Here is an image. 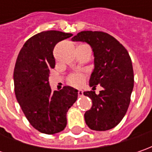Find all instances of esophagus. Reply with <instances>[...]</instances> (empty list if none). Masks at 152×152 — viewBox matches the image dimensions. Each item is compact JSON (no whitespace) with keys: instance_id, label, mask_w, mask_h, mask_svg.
Instances as JSON below:
<instances>
[{"instance_id":"34e87169","label":"esophagus","mask_w":152,"mask_h":152,"mask_svg":"<svg viewBox=\"0 0 152 152\" xmlns=\"http://www.w3.org/2000/svg\"><path fill=\"white\" fill-rule=\"evenodd\" d=\"M78 95H79V96H82L84 95V92H83V91H81V90L78 91Z\"/></svg>"}]
</instances>
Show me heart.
I'll return each mask as SVG.
<instances>
[{"mask_svg": "<svg viewBox=\"0 0 152 152\" xmlns=\"http://www.w3.org/2000/svg\"><path fill=\"white\" fill-rule=\"evenodd\" d=\"M85 76L82 73H73L68 78V83L75 87H79L84 84Z\"/></svg>", "mask_w": 152, "mask_h": 152, "instance_id": "heart-1", "label": "heart"}]
</instances>
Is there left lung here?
<instances>
[{"instance_id":"left-lung-1","label":"left lung","mask_w":152,"mask_h":152,"mask_svg":"<svg viewBox=\"0 0 152 152\" xmlns=\"http://www.w3.org/2000/svg\"><path fill=\"white\" fill-rule=\"evenodd\" d=\"M90 45L94 52V70L90 79L93 91L84 95L92 100L85 113L86 124L92 130L106 131L118 125L130 103L134 71L128 50L112 35L101 31H82L72 38ZM103 90L96 95L97 84Z\"/></svg>"}]
</instances>
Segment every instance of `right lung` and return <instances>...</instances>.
Here are the masks:
<instances>
[{"instance_id": "obj_1", "label": "right lung", "mask_w": 152, "mask_h": 152, "mask_svg": "<svg viewBox=\"0 0 152 152\" xmlns=\"http://www.w3.org/2000/svg\"><path fill=\"white\" fill-rule=\"evenodd\" d=\"M73 34L56 30L43 31L29 38L18 56L14 72L17 101L29 124L38 131L54 134L67 125V113L78 98V91L64 86L52 91L49 74L55 67L53 49Z\"/></svg>"}]
</instances>
